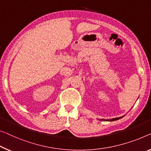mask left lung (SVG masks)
I'll use <instances>...</instances> for the list:
<instances>
[{
  "label": "left lung",
  "mask_w": 151,
  "mask_h": 151,
  "mask_svg": "<svg viewBox=\"0 0 151 151\" xmlns=\"http://www.w3.org/2000/svg\"><path fill=\"white\" fill-rule=\"evenodd\" d=\"M123 117H124V116H122V117H117V118H114V119H109V120L106 119V121H109V122H113V121H115V120H118V119H121V118H122ZM100 120H101V121H103V120H105V119H100Z\"/></svg>",
  "instance_id": "left-lung-1"
}]
</instances>
